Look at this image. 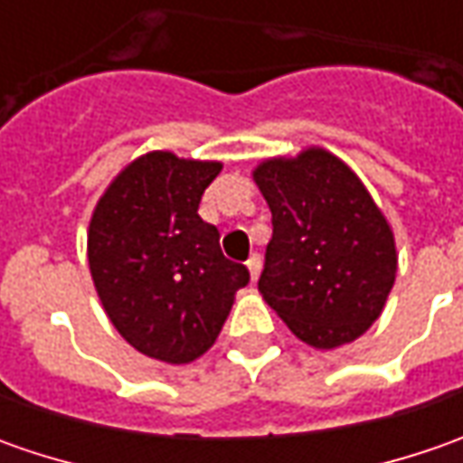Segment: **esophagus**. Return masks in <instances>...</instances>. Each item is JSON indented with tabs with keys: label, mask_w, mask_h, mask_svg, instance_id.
<instances>
[{
	"label": "esophagus",
	"mask_w": 463,
	"mask_h": 463,
	"mask_svg": "<svg viewBox=\"0 0 463 463\" xmlns=\"http://www.w3.org/2000/svg\"><path fill=\"white\" fill-rule=\"evenodd\" d=\"M247 270H250V278H252V283L260 278V270H262V260H260V255H250V260H247Z\"/></svg>",
	"instance_id": "1"
}]
</instances>
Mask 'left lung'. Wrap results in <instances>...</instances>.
<instances>
[{"label":"left lung","instance_id":"left-lung-1","mask_svg":"<svg viewBox=\"0 0 463 463\" xmlns=\"http://www.w3.org/2000/svg\"><path fill=\"white\" fill-rule=\"evenodd\" d=\"M273 213L260 294L317 350L358 340L397 278L394 232L361 177L327 149L273 156L252 172Z\"/></svg>","mask_w":463,"mask_h":463}]
</instances>
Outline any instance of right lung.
<instances>
[{
  "mask_svg": "<svg viewBox=\"0 0 463 463\" xmlns=\"http://www.w3.org/2000/svg\"><path fill=\"white\" fill-rule=\"evenodd\" d=\"M222 162L149 152L118 172L92 211L87 260L120 337L162 364H190L216 343L234 294L250 283L198 216Z\"/></svg>",
  "mask_w": 463,
  "mask_h": 463,
  "instance_id": "obj_1",
  "label": "right lung"
}]
</instances>
